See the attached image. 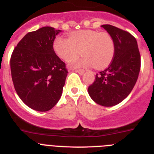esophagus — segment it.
<instances>
[{
	"mask_svg": "<svg viewBox=\"0 0 154 154\" xmlns=\"http://www.w3.org/2000/svg\"><path fill=\"white\" fill-rule=\"evenodd\" d=\"M75 72H78L79 75H82L85 72V70H83V69H76V70H75Z\"/></svg>",
	"mask_w": 154,
	"mask_h": 154,
	"instance_id": "34e87169",
	"label": "esophagus"
}]
</instances>
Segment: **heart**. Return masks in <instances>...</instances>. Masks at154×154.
<instances>
[{
  "instance_id": "obj_1",
  "label": "heart",
  "mask_w": 154,
  "mask_h": 154,
  "mask_svg": "<svg viewBox=\"0 0 154 154\" xmlns=\"http://www.w3.org/2000/svg\"><path fill=\"white\" fill-rule=\"evenodd\" d=\"M53 50L58 58L66 62L84 56L71 62L72 67H89L96 69L106 68L114 57L115 44L111 35L106 32L94 30L73 31L69 39L58 36L53 42Z\"/></svg>"
}]
</instances>
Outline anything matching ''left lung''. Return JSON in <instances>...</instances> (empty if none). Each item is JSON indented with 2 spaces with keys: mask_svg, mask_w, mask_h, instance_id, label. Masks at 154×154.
Listing matches in <instances>:
<instances>
[{
  "mask_svg": "<svg viewBox=\"0 0 154 154\" xmlns=\"http://www.w3.org/2000/svg\"><path fill=\"white\" fill-rule=\"evenodd\" d=\"M101 27L113 39L115 54L109 67L96 75L88 92L97 104L113 106L126 99L135 85L140 70V54L131 34L110 24Z\"/></svg>",
  "mask_w": 154,
  "mask_h": 154,
  "instance_id": "obj_1",
  "label": "left lung"
}]
</instances>
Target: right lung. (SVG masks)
I'll use <instances>...</instances> for the list:
<instances>
[{
    "label": "right lung",
    "instance_id": "1",
    "mask_svg": "<svg viewBox=\"0 0 154 154\" xmlns=\"http://www.w3.org/2000/svg\"><path fill=\"white\" fill-rule=\"evenodd\" d=\"M61 30L43 27L18 42L11 57V71L16 92L32 109L46 112L62 96L68 71L53 50Z\"/></svg>",
    "mask_w": 154,
    "mask_h": 154
}]
</instances>
